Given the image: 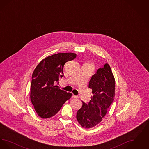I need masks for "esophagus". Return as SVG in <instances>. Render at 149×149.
I'll use <instances>...</instances> for the list:
<instances>
[{
	"mask_svg": "<svg viewBox=\"0 0 149 149\" xmlns=\"http://www.w3.org/2000/svg\"><path fill=\"white\" fill-rule=\"evenodd\" d=\"M78 97L77 96V95H74V94H72V98H77Z\"/></svg>",
	"mask_w": 149,
	"mask_h": 149,
	"instance_id": "1",
	"label": "esophagus"
}]
</instances>
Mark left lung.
I'll use <instances>...</instances> for the list:
<instances>
[{
	"label": "left lung",
	"mask_w": 149,
	"mask_h": 149,
	"mask_svg": "<svg viewBox=\"0 0 149 149\" xmlns=\"http://www.w3.org/2000/svg\"><path fill=\"white\" fill-rule=\"evenodd\" d=\"M89 88L92 89L91 100L88 104L82 102V107L77 114L78 122L85 128L94 127L99 124L113 102L115 79L109 64L98 69L93 75Z\"/></svg>",
	"instance_id": "obj_1"
}]
</instances>
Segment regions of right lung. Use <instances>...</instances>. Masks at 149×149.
I'll use <instances>...</instances> for the list:
<instances>
[{
  "label": "right lung",
  "instance_id": "right-lung-1",
  "mask_svg": "<svg viewBox=\"0 0 149 149\" xmlns=\"http://www.w3.org/2000/svg\"><path fill=\"white\" fill-rule=\"evenodd\" d=\"M77 56L74 53H58L47 57L38 64L32 74L30 98L36 113L49 118L60 111L71 97V93L57 88L56 83L64 76L65 64Z\"/></svg>",
  "mask_w": 149,
  "mask_h": 149
}]
</instances>
